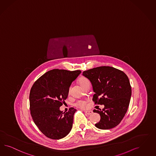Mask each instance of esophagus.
Here are the masks:
<instances>
[{
  "mask_svg": "<svg viewBox=\"0 0 156 156\" xmlns=\"http://www.w3.org/2000/svg\"><path fill=\"white\" fill-rule=\"evenodd\" d=\"M85 113H86L87 115H90L92 113H93L92 111H85Z\"/></svg>",
  "mask_w": 156,
  "mask_h": 156,
  "instance_id": "34e87169",
  "label": "esophagus"
}]
</instances>
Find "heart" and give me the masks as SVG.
<instances>
[{"instance_id":"heart-1","label":"heart","mask_w":156,"mask_h":156,"mask_svg":"<svg viewBox=\"0 0 156 156\" xmlns=\"http://www.w3.org/2000/svg\"><path fill=\"white\" fill-rule=\"evenodd\" d=\"M79 83L83 88H84L87 85H90V81L89 80L85 77H82L79 80ZM87 101L86 100H80L75 103V105L78 107L84 108L86 107Z\"/></svg>"}]
</instances>
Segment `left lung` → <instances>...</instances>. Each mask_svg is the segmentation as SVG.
<instances>
[{
    "mask_svg": "<svg viewBox=\"0 0 156 156\" xmlns=\"http://www.w3.org/2000/svg\"><path fill=\"white\" fill-rule=\"evenodd\" d=\"M90 81L94 94L93 101L104 105L99 113L100 120L95 126L109 129L117 126L127 111L131 96V87L128 76L122 71L112 67L101 66L83 72Z\"/></svg>",
    "mask_w": 156,
    "mask_h": 156,
    "instance_id": "left-lung-1",
    "label": "left lung"
}]
</instances>
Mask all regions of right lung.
<instances>
[{
    "label": "right lung",
    "instance_id": "add662e5",
    "mask_svg": "<svg viewBox=\"0 0 156 156\" xmlns=\"http://www.w3.org/2000/svg\"><path fill=\"white\" fill-rule=\"evenodd\" d=\"M81 73L80 70H50L40 76L31 88V116L38 128L49 138L62 139L71 130L76 110L70 108L68 112H63L60 107L67 98L72 82Z\"/></svg>",
    "mask_w": 156,
    "mask_h": 156
}]
</instances>
